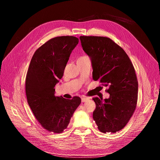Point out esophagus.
I'll return each mask as SVG.
<instances>
[{
  "mask_svg": "<svg viewBox=\"0 0 160 160\" xmlns=\"http://www.w3.org/2000/svg\"><path fill=\"white\" fill-rule=\"evenodd\" d=\"M89 99V98H87V97H82V102H84L86 101H87Z\"/></svg>",
  "mask_w": 160,
  "mask_h": 160,
  "instance_id": "1",
  "label": "esophagus"
}]
</instances>
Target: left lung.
Here are the masks:
<instances>
[{"instance_id": "8db88e82", "label": "left lung", "mask_w": 160, "mask_h": 160, "mask_svg": "<svg viewBox=\"0 0 160 160\" xmlns=\"http://www.w3.org/2000/svg\"><path fill=\"white\" fill-rule=\"evenodd\" d=\"M82 46L92 60L95 81L110 94L108 99L93 98V119L98 130L115 133L126 126L137 106L138 83L134 67L123 49L108 37L81 36Z\"/></svg>"}]
</instances>
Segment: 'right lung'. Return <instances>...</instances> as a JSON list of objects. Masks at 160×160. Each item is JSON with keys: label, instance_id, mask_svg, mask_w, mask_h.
I'll list each match as a JSON object with an SVG mask.
<instances>
[{"label": "right lung", "instance_id": "add662e5", "mask_svg": "<svg viewBox=\"0 0 160 160\" xmlns=\"http://www.w3.org/2000/svg\"><path fill=\"white\" fill-rule=\"evenodd\" d=\"M79 40L73 36L51 38L34 52L27 71L25 91L34 116L45 130L63 132L81 103L78 96L65 99L54 94L56 84Z\"/></svg>", "mask_w": 160, "mask_h": 160}]
</instances>
